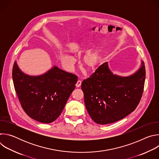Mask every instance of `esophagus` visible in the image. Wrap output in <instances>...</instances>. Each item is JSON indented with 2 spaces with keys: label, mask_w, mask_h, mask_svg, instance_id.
Returning a JSON list of instances; mask_svg holds the SVG:
<instances>
[{
  "label": "esophagus",
  "mask_w": 159,
  "mask_h": 159,
  "mask_svg": "<svg viewBox=\"0 0 159 159\" xmlns=\"http://www.w3.org/2000/svg\"><path fill=\"white\" fill-rule=\"evenodd\" d=\"M81 84H82V82L80 81V80H78L77 82V83H76V87H80V85H81Z\"/></svg>",
  "instance_id": "esophagus-1"
}]
</instances>
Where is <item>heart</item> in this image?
Here are the masks:
<instances>
[{
	"label": "heart",
	"mask_w": 159,
	"mask_h": 159,
	"mask_svg": "<svg viewBox=\"0 0 159 159\" xmlns=\"http://www.w3.org/2000/svg\"><path fill=\"white\" fill-rule=\"evenodd\" d=\"M70 52L75 53L76 49L72 48L70 50ZM60 59L62 64L66 68H71L75 63L74 59L69 55H67L63 52H61L59 53ZM100 56L96 53H92L86 55L83 59V63L88 71L93 72L96 70L99 66L100 63Z\"/></svg>",
	"instance_id": "1"
}]
</instances>
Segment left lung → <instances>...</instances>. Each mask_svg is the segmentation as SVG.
Instances as JSON below:
<instances>
[{
	"label": "left lung",
	"instance_id": "obj_1",
	"mask_svg": "<svg viewBox=\"0 0 159 159\" xmlns=\"http://www.w3.org/2000/svg\"><path fill=\"white\" fill-rule=\"evenodd\" d=\"M145 80V68L128 77L113 74L105 62L82 82L84 102L90 117L96 123L118 121L132 112L139 105Z\"/></svg>",
	"mask_w": 159,
	"mask_h": 159
}]
</instances>
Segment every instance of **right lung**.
Here are the masks:
<instances>
[{"label": "right lung", "mask_w": 159, "mask_h": 159, "mask_svg": "<svg viewBox=\"0 0 159 159\" xmlns=\"http://www.w3.org/2000/svg\"><path fill=\"white\" fill-rule=\"evenodd\" d=\"M12 79L20 105L26 114L43 123L56 120L75 89L77 77L57 66L38 76L25 74L14 62Z\"/></svg>", "instance_id": "obj_1"}]
</instances>
